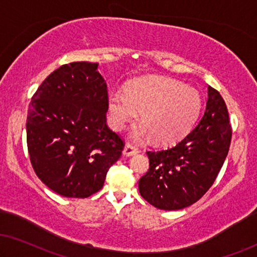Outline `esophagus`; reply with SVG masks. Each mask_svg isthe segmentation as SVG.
Returning <instances> with one entry per match:
<instances>
[{
	"label": "esophagus",
	"mask_w": 257,
	"mask_h": 257,
	"mask_svg": "<svg viewBox=\"0 0 257 257\" xmlns=\"http://www.w3.org/2000/svg\"><path fill=\"white\" fill-rule=\"evenodd\" d=\"M136 153H139V149H137L136 147H134V145L130 143L125 144V147L123 149V155L125 157H130L133 155H136Z\"/></svg>",
	"instance_id": "obj_1"
}]
</instances>
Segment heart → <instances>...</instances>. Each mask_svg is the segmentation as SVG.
<instances>
[{
	"instance_id": "heart-1",
	"label": "heart",
	"mask_w": 257,
	"mask_h": 257,
	"mask_svg": "<svg viewBox=\"0 0 257 257\" xmlns=\"http://www.w3.org/2000/svg\"><path fill=\"white\" fill-rule=\"evenodd\" d=\"M201 108L198 91L171 78L140 80L127 92L113 91L108 97L109 118L114 128H125L141 112L144 123L134 132V136L143 140L153 135L157 142L165 144L185 136Z\"/></svg>"
}]
</instances>
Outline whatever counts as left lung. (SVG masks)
Wrapping results in <instances>:
<instances>
[{
    "mask_svg": "<svg viewBox=\"0 0 257 257\" xmlns=\"http://www.w3.org/2000/svg\"><path fill=\"white\" fill-rule=\"evenodd\" d=\"M231 139L226 104L209 86L205 110L196 127L172 148L147 151L150 167L139 181L142 197L168 211L194 204L216 180Z\"/></svg>",
    "mask_w": 257,
    "mask_h": 257,
    "instance_id": "obj_1",
    "label": "left lung"
}]
</instances>
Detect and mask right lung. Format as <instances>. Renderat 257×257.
<instances>
[{"mask_svg": "<svg viewBox=\"0 0 257 257\" xmlns=\"http://www.w3.org/2000/svg\"><path fill=\"white\" fill-rule=\"evenodd\" d=\"M107 85L98 63L56 69L30 102L26 139L31 164L49 189L85 198L104 186L124 143L106 124Z\"/></svg>", "mask_w": 257, "mask_h": 257, "instance_id": "1", "label": "right lung"}]
</instances>
